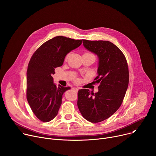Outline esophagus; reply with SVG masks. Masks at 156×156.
Instances as JSON below:
<instances>
[{
    "label": "esophagus",
    "mask_w": 156,
    "mask_h": 156,
    "mask_svg": "<svg viewBox=\"0 0 156 156\" xmlns=\"http://www.w3.org/2000/svg\"><path fill=\"white\" fill-rule=\"evenodd\" d=\"M72 89L74 90H75V91H76V92H77V91H78V89L76 88V87H72Z\"/></svg>",
    "instance_id": "esophagus-1"
}]
</instances>
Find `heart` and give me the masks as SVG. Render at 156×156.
<instances>
[{
  "label": "heart",
  "instance_id": "heart-1",
  "mask_svg": "<svg viewBox=\"0 0 156 156\" xmlns=\"http://www.w3.org/2000/svg\"><path fill=\"white\" fill-rule=\"evenodd\" d=\"M78 80V79H76V80Z\"/></svg>",
  "mask_w": 156,
  "mask_h": 156
}]
</instances>
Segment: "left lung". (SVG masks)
Returning a JSON list of instances; mask_svg holds the SVG:
<instances>
[{"instance_id":"1","label":"left lung","mask_w":156,"mask_h":156,"mask_svg":"<svg viewBox=\"0 0 156 156\" xmlns=\"http://www.w3.org/2000/svg\"><path fill=\"white\" fill-rule=\"evenodd\" d=\"M84 47L99 58L98 92L78 91L77 106L86 120L98 123L110 117L120 107L129 86V71L123 52L108 41L82 40Z\"/></svg>"}]
</instances>
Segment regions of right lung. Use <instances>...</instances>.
<instances>
[{
	"instance_id": "right-lung-1",
	"label": "right lung",
	"mask_w": 156,
	"mask_h": 156,
	"mask_svg": "<svg viewBox=\"0 0 156 156\" xmlns=\"http://www.w3.org/2000/svg\"><path fill=\"white\" fill-rule=\"evenodd\" d=\"M81 40L58 36L41 44L32 55L27 70L26 98L34 115L48 122L55 117L63 94L70 87L57 86L52 74L63 65L67 54L79 47Z\"/></svg>"
}]
</instances>
